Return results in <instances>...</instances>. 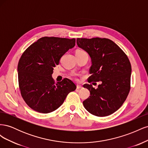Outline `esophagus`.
<instances>
[{
    "mask_svg": "<svg viewBox=\"0 0 148 148\" xmlns=\"http://www.w3.org/2000/svg\"><path fill=\"white\" fill-rule=\"evenodd\" d=\"M77 89H82V88H83V86H82V85L78 84L77 86Z\"/></svg>",
    "mask_w": 148,
    "mask_h": 148,
    "instance_id": "esophagus-1",
    "label": "esophagus"
}]
</instances>
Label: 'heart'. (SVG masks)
Masks as SVG:
<instances>
[{
  "label": "heart",
  "instance_id": "b5f03b06",
  "mask_svg": "<svg viewBox=\"0 0 148 148\" xmlns=\"http://www.w3.org/2000/svg\"><path fill=\"white\" fill-rule=\"evenodd\" d=\"M77 74L75 73H72V77H73V78H75V79H77Z\"/></svg>",
  "mask_w": 148,
  "mask_h": 148
}]
</instances>
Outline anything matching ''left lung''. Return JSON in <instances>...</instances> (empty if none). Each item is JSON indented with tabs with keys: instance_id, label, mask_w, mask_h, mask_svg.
Masks as SVG:
<instances>
[{
	"instance_id": "obj_1",
	"label": "left lung",
	"mask_w": 148,
	"mask_h": 148,
	"mask_svg": "<svg viewBox=\"0 0 148 148\" xmlns=\"http://www.w3.org/2000/svg\"><path fill=\"white\" fill-rule=\"evenodd\" d=\"M77 43L91 57L88 82H101L96 89L92 84H84L90 92L83 102L84 108L97 117L113 114L122 106L130 90L132 66L128 57L107 38H78Z\"/></svg>"
}]
</instances>
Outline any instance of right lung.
<instances>
[{
    "mask_svg": "<svg viewBox=\"0 0 148 148\" xmlns=\"http://www.w3.org/2000/svg\"><path fill=\"white\" fill-rule=\"evenodd\" d=\"M75 46V38L43 37L22 54L18 64V84L21 96L30 108L42 114L52 112L77 88L68 78L56 84L52 77L60 58Z\"/></svg>",
    "mask_w": 148,
    "mask_h": 148,
    "instance_id": "right-lung-1",
    "label": "right lung"
}]
</instances>
